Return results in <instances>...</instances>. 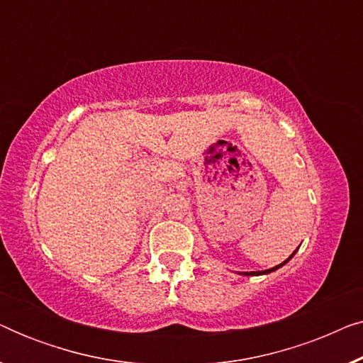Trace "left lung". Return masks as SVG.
I'll list each match as a JSON object with an SVG mask.
<instances>
[{"label":"left lung","instance_id":"obj_1","mask_svg":"<svg viewBox=\"0 0 363 363\" xmlns=\"http://www.w3.org/2000/svg\"><path fill=\"white\" fill-rule=\"evenodd\" d=\"M296 251H297V250H296ZM296 251L292 252V255H291L289 257H287V259H286L284 262H281L279 266H274V267H271V269H266V271H251V272H240V274H242V276H261V274H269V272H274L276 269H279V267L284 266L287 261H291V259H292V256L296 255Z\"/></svg>","mask_w":363,"mask_h":363}]
</instances>
